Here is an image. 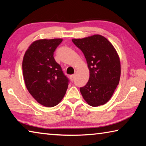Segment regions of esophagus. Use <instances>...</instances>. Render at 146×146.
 Segmentation results:
<instances>
[{"label":"esophagus","instance_id":"esophagus-1","mask_svg":"<svg viewBox=\"0 0 146 146\" xmlns=\"http://www.w3.org/2000/svg\"><path fill=\"white\" fill-rule=\"evenodd\" d=\"M75 75H70V80H71V81H73L74 79H75Z\"/></svg>","mask_w":146,"mask_h":146}]
</instances>
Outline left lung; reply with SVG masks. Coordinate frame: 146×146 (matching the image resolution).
<instances>
[{"label":"left lung","instance_id":"left-lung-1","mask_svg":"<svg viewBox=\"0 0 146 146\" xmlns=\"http://www.w3.org/2000/svg\"><path fill=\"white\" fill-rule=\"evenodd\" d=\"M87 61L90 78L80 91L89 105L97 107L107 103L119 83L120 61L114 46L100 35L73 38Z\"/></svg>","mask_w":146,"mask_h":146}]
</instances>
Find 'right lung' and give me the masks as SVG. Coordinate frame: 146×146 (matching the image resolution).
I'll return each mask as SVG.
<instances>
[{"label":"right lung","mask_w":146,"mask_h":146,"mask_svg":"<svg viewBox=\"0 0 146 146\" xmlns=\"http://www.w3.org/2000/svg\"><path fill=\"white\" fill-rule=\"evenodd\" d=\"M62 38L34 41L25 52L23 60L24 82L36 102L45 107L60 103L68 87V79L53 57Z\"/></svg>","instance_id":"right-lung-1"}]
</instances>
